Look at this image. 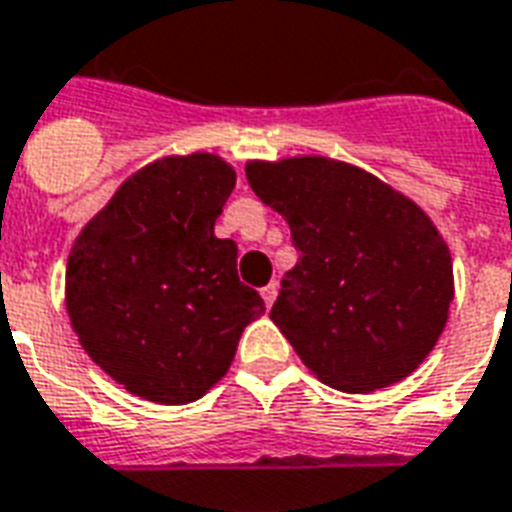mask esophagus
I'll return each instance as SVG.
<instances>
[{
	"label": "esophagus",
	"mask_w": 512,
	"mask_h": 512,
	"mask_svg": "<svg viewBox=\"0 0 512 512\" xmlns=\"http://www.w3.org/2000/svg\"><path fill=\"white\" fill-rule=\"evenodd\" d=\"M276 293H279V287H276V282H271V285H266V287H263V290H260V295H263V301H266V306L274 304Z\"/></svg>",
	"instance_id": "obj_1"
}]
</instances>
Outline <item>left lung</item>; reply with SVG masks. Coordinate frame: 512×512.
Segmentation results:
<instances>
[{
	"label": "left lung",
	"mask_w": 512,
	"mask_h": 512,
	"mask_svg": "<svg viewBox=\"0 0 512 512\" xmlns=\"http://www.w3.org/2000/svg\"><path fill=\"white\" fill-rule=\"evenodd\" d=\"M255 195L290 225L298 252L271 320L325 385L369 393L434 350L453 301L437 227L372 173L325 157L249 162Z\"/></svg>",
	"instance_id": "8db88e82"
}]
</instances>
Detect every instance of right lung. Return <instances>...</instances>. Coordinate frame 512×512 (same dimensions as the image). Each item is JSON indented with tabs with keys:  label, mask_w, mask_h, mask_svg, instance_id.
<instances>
[{
	"label": "right lung",
	"mask_w": 512,
	"mask_h": 512,
	"mask_svg": "<svg viewBox=\"0 0 512 512\" xmlns=\"http://www.w3.org/2000/svg\"><path fill=\"white\" fill-rule=\"evenodd\" d=\"M236 173L214 154L165 157L124 181L67 260V312L92 361L135 396L187 404L225 377L266 312L214 236Z\"/></svg>",
	"instance_id": "obj_1"
}]
</instances>
